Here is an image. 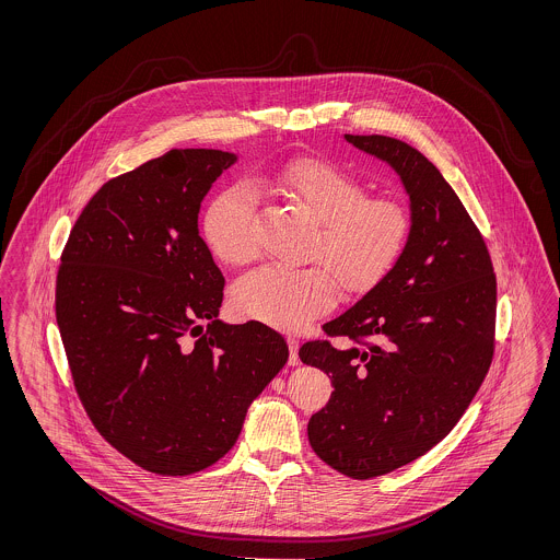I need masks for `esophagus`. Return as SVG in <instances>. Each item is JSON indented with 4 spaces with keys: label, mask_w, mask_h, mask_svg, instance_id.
Here are the masks:
<instances>
[{
    "label": "esophagus",
    "mask_w": 560,
    "mask_h": 560,
    "mask_svg": "<svg viewBox=\"0 0 560 560\" xmlns=\"http://www.w3.org/2000/svg\"><path fill=\"white\" fill-rule=\"evenodd\" d=\"M288 347H290V365L295 368V365H300V357H298V340L295 338H288Z\"/></svg>",
    "instance_id": "1"
}]
</instances>
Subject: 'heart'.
Masks as SVG:
<instances>
[{
  "label": "heart",
  "mask_w": 560,
  "mask_h": 560,
  "mask_svg": "<svg viewBox=\"0 0 560 560\" xmlns=\"http://www.w3.org/2000/svg\"><path fill=\"white\" fill-rule=\"evenodd\" d=\"M260 185L292 199L315 222L308 267L265 265L241 277L233 306L247 319L277 329H300L329 311L338 283L347 292L370 290L399 260L411 213L390 197H368L365 185L331 161L298 160L267 172ZM256 195L252 188H224L203 213V237L213 256L241 267L256 258Z\"/></svg>",
  "instance_id": "1"
}]
</instances>
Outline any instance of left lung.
<instances>
[{"instance_id":"obj_1","label":"left lung","mask_w":560,"mask_h":560,"mask_svg":"<svg viewBox=\"0 0 560 560\" xmlns=\"http://www.w3.org/2000/svg\"><path fill=\"white\" fill-rule=\"evenodd\" d=\"M345 138L397 172L411 212L395 267L323 327L347 348L329 340L300 348L302 363L334 384L308 422L311 447L363 480L430 452L464 416L493 359L498 288L477 224L434 163L397 138Z\"/></svg>"}]
</instances>
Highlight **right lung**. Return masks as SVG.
I'll list each match as a JSON object with an SVG mask.
<instances>
[{
  "label": "right lung",
  "mask_w": 560,
  "mask_h": 560,
  "mask_svg": "<svg viewBox=\"0 0 560 560\" xmlns=\"http://www.w3.org/2000/svg\"><path fill=\"white\" fill-rule=\"evenodd\" d=\"M235 161L172 149L108 180L60 258L56 320L75 390L108 443L155 475L218 462L290 357L265 323L218 319L224 277L197 220Z\"/></svg>",
  "instance_id": "add662e5"
}]
</instances>
